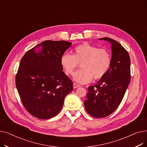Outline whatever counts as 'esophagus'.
I'll list each match as a JSON object with an SVG mask.
<instances>
[{"instance_id":"34e87169","label":"esophagus","mask_w":147,"mask_h":147,"mask_svg":"<svg viewBox=\"0 0 147 147\" xmlns=\"http://www.w3.org/2000/svg\"><path fill=\"white\" fill-rule=\"evenodd\" d=\"M79 87H80V85H79V84H78L77 83H73V88H74V89L78 88Z\"/></svg>"}]
</instances>
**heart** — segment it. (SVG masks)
<instances>
[{"label": "heart", "mask_w": 147, "mask_h": 147, "mask_svg": "<svg viewBox=\"0 0 147 147\" xmlns=\"http://www.w3.org/2000/svg\"><path fill=\"white\" fill-rule=\"evenodd\" d=\"M111 55L109 51L85 43L76 46L73 54L64 53L60 63L64 73L71 75L80 63L82 68L76 71L73 79L79 83L85 84L92 78L101 79L106 74L111 65Z\"/></svg>", "instance_id": "heart-1"}]
</instances>
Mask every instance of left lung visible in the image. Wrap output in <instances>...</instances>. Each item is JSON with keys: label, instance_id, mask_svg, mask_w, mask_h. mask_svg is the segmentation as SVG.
I'll return each instance as SVG.
<instances>
[{"label": "left lung", "instance_id": "1", "mask_svg": "<svg viewBox=\"0 0 147 147\" xmlns=\"http://www.w3.org/2000/svg\"><path fill=\"white\" fill-rule=\"evenodd\" d=\"M109 42L112 51L111 65L106 74L88 88L84 107L92 116H108L117 109L130 81V59L127 51L117 41L109 37L99 38Z\"/></svg>", "mask_w": 147, "mask_h": 147}]
</instances>
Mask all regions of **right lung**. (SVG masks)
Instances as JSON below:
<instances>
[{
    "mask_svg": "<svg viewBox=\"0 0 147 147\" xmlns=\"http://www.w3.org/2000/svg\"><path fill=\"white\" fill-rule=\"evenodd\" d=\"M71 44L64 40L42 42L28 51L20 61L16 87L25 109L36 118L55 116L73 89L60 63Z\"/></svg>",
    "mask_w": 147,
    "mask_h": 147,
    "instance_id": "1",
    "label": "right lung"
}]
</instances>
